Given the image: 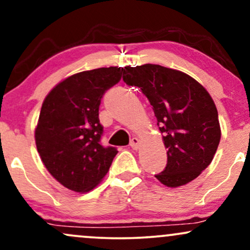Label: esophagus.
Segmentation results:
<instances>
[{
  "instance_id": "34e87169",
  "label": "esophagus",
  "mask_w": 250,
  "mask_h": 250,
  "mask_svg": "<svg viewBox=\"0 0 250 250\" xmlns=\"http://www.w3.org/2000/svg\"><path fill=\"white\" fill-rule=\"evenodd\" d=\"M130 147L133 149H139L140 147V140L136 139V137H133L130 140Z\"/></svg>"
}]
</instances>
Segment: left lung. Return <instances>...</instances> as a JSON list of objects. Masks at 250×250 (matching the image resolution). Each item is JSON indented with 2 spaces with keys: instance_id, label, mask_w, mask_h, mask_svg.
I'll list each match as a JSON object with an SVG mask.
<instances>
[{
  "instance_id": "left-lung-1",
  "label": "left lung",
  "mask_w": 250,
  "mask_h": 250,
  "mask_svg": "<svg viewBox=\"0 0 250 250\" xmlns=\"http://www.w3.org/2000/svg\"><path fill=\"white\" fill-rule=\"evenodd\" d=\"M123 81L139 87L153 105L167 150V166L155 175L170 188L187 185L213 161L221 128L216 105L193 77L159 64L125 67Z\"/></svg>"
}]
</instances>
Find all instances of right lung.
I'll use <instances>...</instances> for the list:
<instances>
[{
	"label": "right lung",
	"instance_id": "add662e5",
	"mask_svg": "<svg viewBox=\"0 0 250 250\" xmlns=\"http://www.w3.org/2000/svg\"><path fill=\"white\" fill-rule=\"evenodd\" d=\"M122 71L109 67L74 74L51 89L42 103L35 129L37 151L51 176L76 193L95 188L117 154L115 147L100 142L99 108Z\"/></svg>",
	"mask_w": 250,
	"mask_h": 250
}]
</instances>
